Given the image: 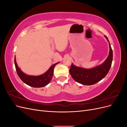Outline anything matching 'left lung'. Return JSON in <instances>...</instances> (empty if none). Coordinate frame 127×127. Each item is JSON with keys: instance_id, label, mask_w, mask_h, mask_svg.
I'll list each match as a JSON object with an SVG mask.
<instances>
[{"instance_id": "left-lung-1", "label": "left lung", "mask_w": 127, "mask_h": 127, "mask_svg": "<svg viewBox=\"0 0 127 127\" xmlns=\"http://www.w3.org/2000/svg\"><path fill=\"white\" fill-rule=\"evenodd\" d=\"M107 40L109 42L106 36ZM110 52L107 59L101 65L92 69H85L71 64L69 72L75 81L85 85H92L100 81L107 74L112 64L113 52L109 43Z\"/></svg>"}]
</instances>
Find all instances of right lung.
I'll return each instance as SVG.
<instances>
[{
    "label": "right lung",
    "instance_id": "obj_1",
    "mask_svg": "<svg viewBox=\"0 0 127 127\" xmlns=\"http://www.w3.org/2000/svg\"><path fill=\"white\" fill-rule=\"evenodd\" d=\"M14 63L15 68H16V70L19 77L27 85L33 87H42L48 85L52 79L54 68L56 65L58 64V63H56L53 64L44 74L40 76H33L27 75L21 70L16 64L15 57L14 59Z\"/></svg>",
    "mask_w": 127,
    "mask_h": 127
}]
</instances>
